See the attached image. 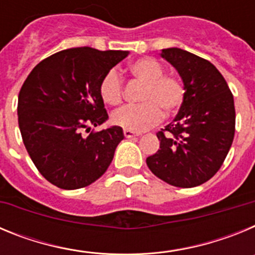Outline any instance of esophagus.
Returning <instances> with one entry per match:
<instances>
[{"label": "esophagus", "instance_id": "esophagus-1", "mask_svg": "<svg viewBox=\"0 0 255 255\" xmlns=\"http://www.w3.org/2000/svg\"><path fill=\"white\" fill-rule=\"evenodd\" d=\"M124 135H125V138H132V136H139V132H134L131 130H124Z\"/></svg>", "mask_w": 255, "mask_h": 255}]
</instances>
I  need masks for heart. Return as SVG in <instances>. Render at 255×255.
<instances>
[{
  "instance_id": "b5f03b06",
  "label": "heart",
  "mask_w": 255,
  "mask_h": 255,
  "mask_svg": "<svg viewBox=\"0 0 255 255\" xmlns=\"http://www.w3.org/2000/svg\"><path fill=\"white\" fill-rule=\"evenodd\" d=\"M129 73L143 84L139 105L119 108L112 114L115 125L131 131H141L158 124L163 112L172 115L179 110L185 98V87L181 78L164 74L163 65L153 57H141L129 65ZM100 94L107 105H120L124 97L123 79L116 70H110L100 83Z\"/></svg>"
}]
</instances>
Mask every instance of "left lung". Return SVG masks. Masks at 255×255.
<instances>
[{
    "label": "left lung",
    "mask_w": 255,
    "mask_h": 255,
    "mask_svg": "<svg viewBox=\"0 0 255 255\" xmlns=\"http://www.w3.org/2000/svg\"><path fill=\"white\" fill-rule=\"evenodd\" d=\"M176 67L185 98L173 123L157 132L159 149L147 158L155 176L177 188H194L213 177L235 134L234 96L208 60L180 48L163 49Z\"/></svg>",
    "instance_id": "obj_1"
}]
</instances>
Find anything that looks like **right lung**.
Instances as JSON below:
<instances>
[{"instance_id":"obj_1","label":"right lung","mask_w":255,"mask_h":255,"mask_svg":"<svg viewBox=\"0 0 255 255\" xmlns=\"http://www.w3.org/2000/svg\"><path fill=\"white\" fill-rule=\"evenodd\" d=\"M126 51L76 47L53 53L31 70L17 101L20 132L40 175L60 189L100 179L124 139L120 126L84 136L108 119L100 83Z\"/></svg>"}]
</instances>
